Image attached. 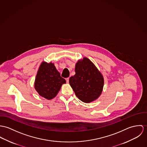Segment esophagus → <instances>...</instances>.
<instances>
[{"label":"esophagus","mask_w":147,"mask_h":147,"mask_svg":"<svg viewBox=\"0 0 147 147\" xmlns=\"http://www.w3.org/2000/svg\"><path fill=\"white\" fill-rule=\"evenodd\" d=\"M69 78H67L66 79V82H67V83H68V82H69Z\"/></svg>","instance_id":"obj_1"}]
</instances>
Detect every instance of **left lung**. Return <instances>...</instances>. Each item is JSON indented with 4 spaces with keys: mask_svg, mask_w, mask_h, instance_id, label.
Here are the masks:
<instances>
[{
    "mask_svg": "<svg viewBox=\"0 0 147 147\" xmlns=\"http://www.w3.org/2000/svg\"><path fill=\"white\" fill-rule=\"evenodd\" d=\"M75 72L69 78V84L77 97L86 103L98 98L102 91L104 78L96 67L84 57L76 64Z\"/></svg>",
    "mask_w": 147,
    "mask_h": 147,
    "instance_id": "8db88e82",
    "label": "left lung"
}]
</instances>
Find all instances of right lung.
Segmentation results:
<instances>
[{
	"mask_svg": "<svg viewBox=\"0 0 147 147\" xmlns=\"http://www.w3.org/2000/svg\"><path fill=\"white\" fill-rule=\"evenodd\" d=\"M65 83L53 64L43 62L38 71L34 87L41 96L50 100L56 96L62 84Z\"/></svg>",
	"mask_w": 147,
	"mask_h": 147,
	"instance_id": "add662e5",
	"label": "right lung"
}]
</instances>
